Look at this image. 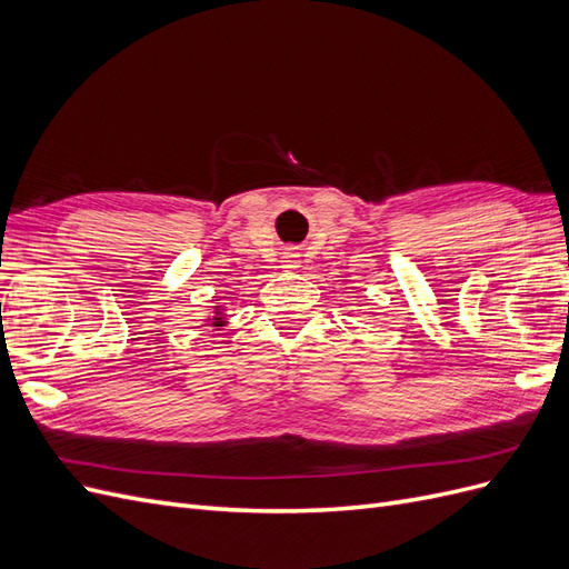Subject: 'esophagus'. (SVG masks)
Here are the masks:
<instances>
[{
	"label": "esophagus",
	"mask_w": 569,
	"mask_h": 569,
	"mask_svg": "<svg viewBox=\"0 0 569 569\" xmlns=\"http://www.w3.org/2000/svg\"><path fill=\"white\" fill-rule=\"evenodd\" d=\"M282 268L284 270H297L299 268V251L297 249H287L282 253Z\"/></svg>",
	"instance_id": "34e87169"
}]
</instances>
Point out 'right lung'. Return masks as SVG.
<instances>
[{"label":"right lung","instance_id":"obj_1","mask_svg":"<svg viewBox=\"0 0 569 569\" xmlns=\"http://www.w3.org/2000/svg\"><path fill=\"white\" fill-rule=\"evenodd\" d=\"M206 325L216 327V330H220V327H226L228 320H226V308L222 306H213V316L206 318Z\"/></svg>","mask_w":569,"mask_h":569}]
</instances>
